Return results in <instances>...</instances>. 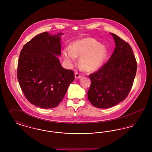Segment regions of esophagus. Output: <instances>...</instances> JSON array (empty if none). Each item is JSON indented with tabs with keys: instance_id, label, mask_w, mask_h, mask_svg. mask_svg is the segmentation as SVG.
<instances>
[{
	"instance_id": "esophagus-1",
	"label": "esophagus",
	"mask_w": 152,
	"mask_h": 152,
	"mask_svg": "<svg viewBox=\"0 0 152 152\" xmlns=\"http://www.w3.org/2000/svg\"><path fill=\"white\" fill-rule=\"evenodd\" d=\"M75 77L76 79H79L81 77V75L77 72H76L75 73Z\"/></svg>"
}]
</instances>
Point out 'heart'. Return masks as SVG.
I'll return each mask as SVG.
<instances>
[{"mask_svg":"<svg viewBox=\"0 0 152 152\" xmlns=\"http://www.w3.org/2000/svg\"><path fill=\"white\" fill-rule=\"evenodd\" d=\"M63 55L68 61H73L75 57H81L80 66L85 71L89 72L101 66L107 55V48L94 39L87 38L73 42L70 51H63Z\"/></svg>","mask_w":152,"mask_h":152,"instance_id":"b5f03b06","label":"heart"}]
</instances>
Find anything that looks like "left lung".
<instances>
[{"instance_id":"8db88e82","label":"left lung","mask_w":152,"mask_h":152,"mask_svg":"<svg viewBox=\"0 0 152 152\" xmlns=\"http://www.w3.org/2000/svg\"><path fill=\"white\" fill-rule=\"evenodd\" d=\"M116 48L108 61L89 75L88 99L97 108H108L125 100L130 92L137 71V61L130 45L110 33Z\"/></svg>"}]
</instances>
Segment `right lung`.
Wrapping results in <instances>:
<instances>
[{
  "label": "right lung",
  "instance_id": "right-lung-1",
  "mask_svg": "<svg viewBox=\"0 0 152 152\" xmlns=\"http://www.w3.org/2000/svg\"><path fill=\"white\" fill-rule=\"evenodd\" d=\"M44 32L32 38L21 50L17 77L30 103L44 109L58 105L75 79L72 70L63 68L56 55L61 54L59 35Z\"/></svg>",
  "mask_w": 152,
  "mask_h": 152
}]
</instances>
